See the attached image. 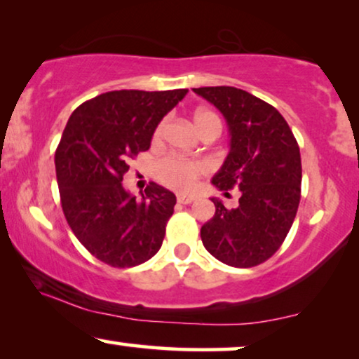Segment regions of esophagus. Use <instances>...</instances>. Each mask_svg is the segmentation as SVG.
Returning <instances> with one entry per match:
<instances>
[{"label": "esophagus", "mask_w": 359, "mask_h": 359, "mask_svg": "<svg viewBox=\"0 0 359 359\" xmlns=\"http://www.w3.org/2000/svg\"><path fill=\"white\" fill-rule=\"evenodd\" d=\"M195 198H197V197H195V195H187V194H179V195H177V202L184 203V205L192 203Z\"/></svg>", "instance_id": "1"}]
</instances>
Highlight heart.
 Returning a JSON list of instances; mask_svg holds the SVG:
<instances>
[{
	"label": "heart",
	"instance_id": "obj_1",
	"mask_svg": "<svg viewBox=\"0 0 359 359\" xmlns=\"http://www.w3.org/2000/svg\"><path fill=\"white\" fill-rule=\"evenodd\" d=\"M194 123L197 126L198 133L203 131L208 124H219L218 118L213 113L207 111V109H198L194 113ZM165 123L162 121L157 124L152 135V140L157 141L162 136ZM208 170V165L205 162L198 161H189L184 157L177 156H167L164 159H161L156 165V175L162 184L169 185V187L175 190H187L194 185L197 177H200Z\"/></svg>",
	"mask_w": 359,
	"mask_h": 359
}]
</instances>
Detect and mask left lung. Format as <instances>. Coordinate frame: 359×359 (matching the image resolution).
<instances>
[{
	"label": "left lung",
	"mask_w": 359,
	"mask_h": 359,
	"mask_svg": "<svg viewBox=\"0 0 359 359\" xmlns=\"http://www.w3.org/2000/svg\"><path fill=\"white\" fill-rule=\"evenodd\" d=\"M226 119L229 152L212 184L240 189L236 208L212 198L215 215L200 229L203 246L233 267L269 259L292 226L300 202V151L283 114L235 87L194 88Z\"/></svg>",
	"instance_id": "obj_1"
}]
</instances>
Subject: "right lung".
<instances>
[{"instance_id":"add662e5","label":"right lung","mask_w":359,"mask_h":359,"mask_svg":"<svg viewBox=\"0 0 359 359\" xmlns=\"http://www.w3.org/2000/svg\"><path fill=\"white\" fill-rule=\"evenodd\" d=\"M187 92H107L67 121L55 151L62 210L76 240L104 264L133 267L161 250L175 195L151 182L136 198L121 182L128 161L149 149L157 124Z\"/></svg>"}]
</instances>
